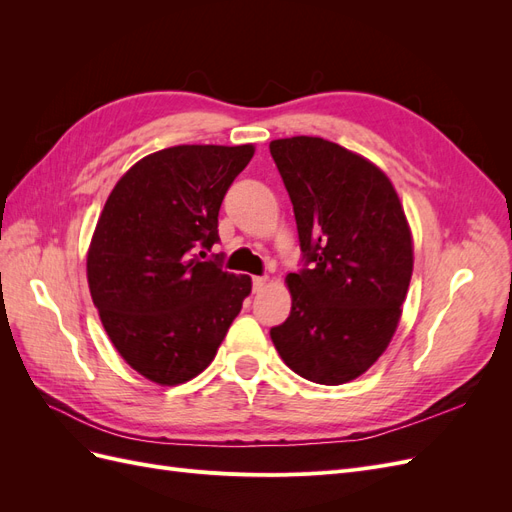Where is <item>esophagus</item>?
Returning <instances> with one entry per match:
<instances>
[{
  "label": "esophagus",
  "instance_id": "1",
  "mask_svg": "<svg viewBox=\"0 0 512 512\" xmlns=\"http://www.w3.org/2000/svg\"><path fill=\"white\" fill-rule=\"evenodd\" d=\"M265 284H267V275H256V277H252V288H254V292L265 288Z\"/></svg>",
  "mask_w": 512,
  "mask_h": 512
}]
</instances>
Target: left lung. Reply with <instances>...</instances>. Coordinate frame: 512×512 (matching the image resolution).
Instances as JSON below:
<instances>
[{"label": "left lung", "instance_id": "1", "mask_svg": "<svg viewBox=\"0 0 512 512\" xmlns=\"http://www.w3.org/2000/svg\"><path fill=\"white\" fill-rule=\"evenodd\" d=\"M297 220L303 267L286 277L292 309L271 339L316 384L361 376L389 346L412 277V237L378 166L318 136L269 145Z\"/></svg>", "mask_w": 512, "mask_h": 512}]
</instances>
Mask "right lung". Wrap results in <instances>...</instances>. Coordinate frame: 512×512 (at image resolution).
Masks as SVG:
<instances>
[{
  "instance_id": "right-lung-1",
  "label": "right lung",
  "mask_w": 512,
  "mask_h": 512,
  "mask_svg": "<svg viewBox=\"0 0 512 512\" xmlns=\"http://www.w3.org/2000/svg\"><path fill=\"white\" fill-rule=\"evenodd\" d=\"M252 145H179L151 153L108 196L87 254V280L117 352L151 382L207 369L252 290L207 252Z\"/></svg>"
}]
</instances>
